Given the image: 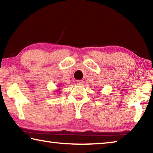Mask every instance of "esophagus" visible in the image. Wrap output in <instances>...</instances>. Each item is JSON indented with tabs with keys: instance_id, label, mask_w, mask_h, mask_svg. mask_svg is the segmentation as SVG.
Listing matches in <instances>:
<instances>
[{
	"instance_id": "34e87169",
	"label": "esophagus",
	"mask_w": 153,
	"mask_h": 153,
	"mask_svg": "<svg viewBox=\"0 0 153 153\" xmlns=\"http://www.w3.org/2000/svg\"><path fill=\"white\" fill-rule=\"evenodd\" d=\"M83 84H84V81H83V80H77V84L79 85V86L82 85Z\"/></svg>"
}]
</instances>
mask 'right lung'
I'll use <instances>...</instances> for the list:
<instances>
[{
    "label": "right lung",
    "instance_id": "obj_1",
    "mask_svg": "<svg viewBox=\"0 0 153 153\" xmlns=\"http://www.w3.org/2000/svg\"><path fill=\"white\" fill-rule=\"evenodd\" d=\"M59 85H58V86H57V87H59ZM60 90H61V88H58V89H56V90H55V92H60ZM59 94H60V92H59Z\"/></svg>",
    "mask_w": 153,
    "mask_h": 153
}]
</instances>
